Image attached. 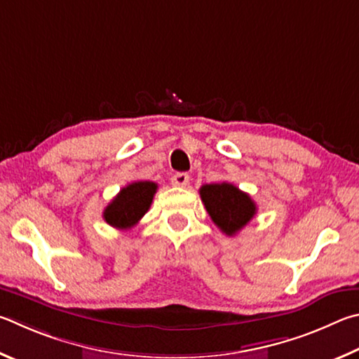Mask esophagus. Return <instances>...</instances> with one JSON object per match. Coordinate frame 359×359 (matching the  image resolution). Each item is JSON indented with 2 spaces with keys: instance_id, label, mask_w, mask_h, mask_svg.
<instances>
[{
  "instance_id": "obj_1",
  "label": "esophagus",
  "mask_w": 359,
  "mask_h": 359,
  "mask_svg": "<svg viewBox=\"0 0 359 359\" xmlns=\"http://www.w3.org/2000/svg\"><path fill=\"white\" fill-rule=\"evenodd\" d=\"M187 183H189V175L184 173V172L175 173L172 176V184L176 186V187H186Z\"/></svg>"
}]
</instances>
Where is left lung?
Segmentation results:
<instances>
[{
    "label": "left lung",
    "mask_w": 359,
    "mask_h": 359,
    "mask_svg": "<svg viewBox=\"0 0 359 359\" xmlns=\"http://www.w3.org/2000/svg\"><path fill=\"white\" fill-rule=\"evenodd\" d=\"M200 197L206 211L225 235L233 236L252 221L257 206L249 194L230 183L203 184Z\"/></svg>",
    "instance_id": "obj_1"
}]
</instances>
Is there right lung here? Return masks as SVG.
<instances>
[{
    "label": "right lung",
    "instance_id": "obj_1",
    "mask_svg": "<svg viewBox=\"0 0 359 359\" xmlns=\"http://www.w3.org/2000/svg\"><path fill=\"white\" fill-rule=\"evenodd\" d=\"M157 191L153 181H135L119 191L104 210V221L118 230H129L149 210Z\"/></svg>",
    "mask_w": 359,
    "mask_h": 359
}]
</instances>
